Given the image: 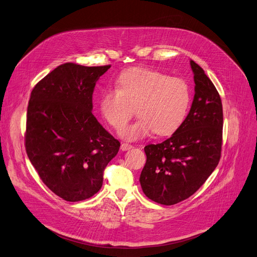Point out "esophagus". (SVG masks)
Returning <instances> with one entry per match:
<instances>
[{"label":"esophagus","instance_id":"esophagus-1","mask_svg":"<svg viewBox=\"0 0 257 257\" xmlns=\"http://www.w3.org/2000/svg\"><path fill=\"white\" fill-rule=\"evenodd\" d=\"M132 148H133V146L130 145V144H127V143H122V145H121V150L122 151H127V150H130Z\"/></svg>","mask_w":257,"mask_h":257}]
</instances>
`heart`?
I'll return each mask as SVG.
<instances>
[{
    "label": "heart",
    "mask_w": 257,
    "mask_h": 257,
    "mask_svg": "<svg viewBox=\"0 0 257 257\" xmlns=\"http://www.w3.org/2000/svg\"><path fill=\"white\" fill-rule=\"evenodd\" d=\"M189 85L180 77L151 68H130L117 78L116 88H108L100 99V111L115 130H121L135 114L141 117L125 127L121 136L138 141L155 132L166 136L175 133L189 110Z\"/></svg>",
    "instance_id": "1"
}]
</instances>
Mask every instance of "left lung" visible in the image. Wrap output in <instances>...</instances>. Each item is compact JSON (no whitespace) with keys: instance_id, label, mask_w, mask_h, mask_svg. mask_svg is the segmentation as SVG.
Masks as SVG:
<instances>
[{"instance_id":"obj_1","label":"left lung","mask_w":257,"mask_h":257,"mask_svg":"<svg viewBox=\"0 0 257 257\" xmlns=\"http://www.w3.org/2000/svg\"><path fill=\"white\" fill-rule=\"evenodd\" d=\"M195 94L181 127L161 144L145 147L141 174L150 199L172 206L194 194L214 172L221 157L223 110L218 91L203 69L190 61Z\"/></svg>"}]
</instances>
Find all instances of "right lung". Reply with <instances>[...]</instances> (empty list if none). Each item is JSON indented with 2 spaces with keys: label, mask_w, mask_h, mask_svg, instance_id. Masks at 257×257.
<instances>
[{
  "label": "right lung",
  "mask_w": 257,
  "mask_h": 257,
  "mask_svg": "<svg viewBox=\"0 0 257 257\" xmlns=\"http://www.w3.org/2000/svg\"><path fill=\"white\" fill-rule=\"evenodd\" d=\"M110 65L58 66L34 87L25 135L28 157L42 182L67 201L96 194L119 142L92 113L97 80Z\"/></svg>",
  "instance_id": "right-lung-1"
}]
</instances>
